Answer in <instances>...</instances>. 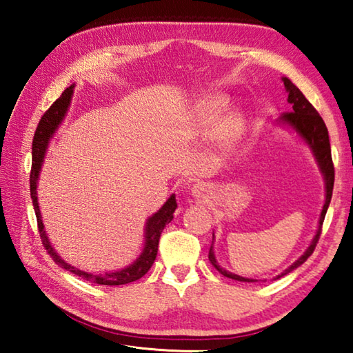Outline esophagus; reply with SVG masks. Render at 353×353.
<instances>
[{
	"label": "esophagus",
	"instance_id": "34e87169",
	"mask_svg": "<svg viewBox=\"0 0 353 353\" xmlns=\"http://www.w3.org/2000/svg\"><path fill=\"white\" fill-rule=\"evenodd\" d=\"M190 193L196 199L207 201L208 198H210V194H212V188H210V185L205 183V182H198V183H194L193 187H191Z\"/></svg>",
	"mask_w": 353,
	"mask_h": 353
}]
</instances>
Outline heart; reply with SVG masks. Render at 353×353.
Returning a JSON list of instances; mask_svg holds the SVG:
<instances>
[{
    "instance_id": "b5f03b06",
    "label": "heart",
    "mask_w": 353,
    "mask_h": 353,
    "mask_svg": "<svg viewBox=\"0 0 353 353\" xmlns=\"http://www.w3.org/2000/svg\"><path fill=\"white\" fill-rule=\"evenodd\" d=\"M229 101L219 94L201 99L190 115L188 134L193 139L210 140L216 137L221 146L230 148L240 139L244 129L241 112L227 110Z\"/></svg>"
}]
</instances>
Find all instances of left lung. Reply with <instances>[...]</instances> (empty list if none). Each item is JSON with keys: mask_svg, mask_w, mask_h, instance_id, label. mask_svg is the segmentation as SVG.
Here are the masks:
<instances>
[{"mask_svg": "<svg viewBox=\"0 0 353 353\" xmlns=\"http://www.w3.org/2000/svg\"><path fill=\"white\" fill-rule=\"evenodd\" d=\"M282 81H283L285 90H286V93H288V103L292 107L291 109L292 112H286V113H283V115H280V118L277 119V124L291 129L292 132H296L297 137H301L303 143H305V145L310 148V151H312L316 163H318L321 174H322V177H324L325 202H324V207H322V212L319 216L318 230H316V234L313 236L312 243H310V246L307 248L305 252H303L294 263H292L290 268H286V270L280 274V276L274 277V280H277L280 277L286 276L288 272L294 271L296 268L301 266L302 263H305L308 256L313 254L316 243H318V240H319L322 223H324L327 208H328V205H330L332 193H333V182H334V168H333V162H332L330 140H328V130L325 128L324 119L321 118V115L316 112L314 107L310 104V101L303 97V93L299 90V88L288 79V77H282ZM213 240H214V234H213ZM213 244L214 243H212L210 252H208V260H210V263L214 266V270H216L219 274H223V276L227 279L238 280V282H259V280H255V279L238 276V274L224 270V268L221 266L216 260Z\"/></svg>", "mask_w": 353, "mask_h": 353, "instance_id": "obj_1", "label": "left lung"}]
</instances>
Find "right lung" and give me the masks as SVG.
I'll list each match as a JSON object with an SVG mask.
<instances>
[{
    "label": "right lung",
    "mask_w": 353,
    "mask_h": 353,
    "mask_svg": "<svg viewBox=\"0 0 353 353\" xmlns=\"http://www.w3.org/2000/svg\"><path fill=\"white\" fill-rule=\"evenodd\" d=\"M73 90H74V83L73 85H70L68 88H65L62 97L56 99V103L45 112L43 117H41L37 130H35V134H34L32 168H31V179H29V183H31V198H32L35 216H37L40 238H41V243H43L45 249L48 250V254H50L52 256V260H54L59 266L63 268V270H67L70 272L76 274V276L88 280V282H93L98 285H110V286L126 285V283L135 282V280L141 279L149 270H151L155 256H157L160 235H162L165 225L171 223L172 218H174V212L177 208L176 194H171L168 201H166L165 204L152 214V216H149L146 219L145 244H143L141 252L139 256H137V260L134 263H130L129 266L123 268V270L104 272V274H92V272L77 270V268L68 265V263L65 261L62 256H59L54 248L51 246L50 238H48V235H46L43 221H41V213H40L39 199H37V185H39V176H40L41 166H43V162H45L48 146H50V141L52 137H54L56 130L62 124L63 118L67 117V112H68L70 104H71V98H73Z\"/></svg>",
    "instance_id": "1"
}]
</instances>
